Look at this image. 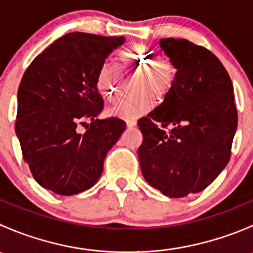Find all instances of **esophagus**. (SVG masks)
Returning <instances> with one entry per match:
<instances>
[{
	"mask_svg": "<svg viewBox=\"0 0 253 253\" xmlns=\"http://www.w3.org/2000/svg\"><path fill=\"white\" fill-rule=\"evenodd\" d=\"M136 125H137V122L134 121V120H126V126L128 127V128H133Z\"/></svg>",
	"mask_w": 253,
	"mask_h": 253,
	"instance_id": "esophagus-1",
	"label": "esophagus"
}]
</instances>
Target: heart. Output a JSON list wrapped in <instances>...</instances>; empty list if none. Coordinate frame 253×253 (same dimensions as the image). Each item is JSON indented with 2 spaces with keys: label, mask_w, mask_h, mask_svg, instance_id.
I'll return each mask as SVG.
<instances>
[{
  "label": "heart",
  "mask_w": 253,
  "mask_h": 253,
  "mask_svg": "<svg viewBox=\"0 0 253 253\" xmlns=\"http://www.w3.org/2000/svg\"><path fill=\"white\" fill-rule=\"evenodd\" d=\"M154 57V51L144 45H136L125 51L121 55L124 68L142 71V77L137 84L138 95L128 96L117 101L109 110L111 116L126 120H134L149 111L154 106L155 99L164 98L171 89L176 77V68L171 60L165 56ZM121 72L116 63L104 62L95 77V86L101 96L114 101L117 95Z\"/></svg>",
  "instance_id": "b5f03b06"
}]
</instances>
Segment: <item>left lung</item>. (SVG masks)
<instances>
[{"label": "left lung", "instance_id": "obj_1", "mask_svg": "<svg viewBox=\"0 0 253 253\" xmlns=\"http://www.w3.org/2000/svg\"><path fill=\"white\" fill-rule=\"evenodd\" d=\"M159 44L176 77L164 101L138 121L139 164L150 186L181 198L205 190L226 167L237 110L231 79L213 52L186 39Z\"/></svg>", "mask_w": 253, "mask_h": 253}]
</instances>
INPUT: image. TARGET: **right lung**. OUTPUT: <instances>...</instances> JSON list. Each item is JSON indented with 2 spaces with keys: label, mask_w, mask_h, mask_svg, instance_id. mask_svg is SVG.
<instances>
[{
  "label": "right lung",
  "mask_w": 253,
  "mask_h": 253,
  "mask_svg": "<svg viewBox=\"0 0 253 253\" xmlns=\"http://www.w3.org/2000/svg\"><path fill=\"white\" fill-rule=\"evenodd\" d=\"M124 42V37L70 33L38 55L23 75L16 133L23 159L44 188L61 196L77 195L101 176L104 159L126 122L96 119L104 100L95 77ZM81 126H86L83 134Z\"/></svg>",
  "instance_id": "add662e5"
}]
</instances>
